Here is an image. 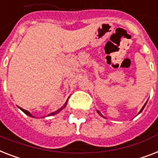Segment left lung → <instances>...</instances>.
<instances>
[{
  "label": "left lung",
  "mask_w": 158,
  "mask_h": 158,
  "mask_svg": "<svg viewBox=\"0 0 158 158\" xmlns=\"http://www.w3.org/2000/svg\"><path fill=\"white\" fill-rule=\"evenodd\" d=\"M145 105H146V103H145L144 105H143V108H142V109H141V110H140V112H139V113H141V112H142V111H143V108H144ZM97 112H98V113H99V114H100V113H99V111H97ZM100 115H101V114H100Z\"/></svg>",
  "instance_id": "1"
}]
</instances>
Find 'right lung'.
I'll list each match as a JSON object with an SVG mask.
<instances>
[{"label":"right lung","instance_id":"right-lung-1","mask_svg":"<svg viewBox=\"0 0 158 158\" xmlns=\"http://www.w3.org/2000/svg\"><path fill=\"white\" fill-rule=\"evenodd\" d=\"M67 102H68V101H67ZM67 102H66V103H65V104H64V107H63V108H60V109H59V110H58V111H56V112H55V113H50V114H51V115H54V114H56V113H59V112H60V111H61L62 109H63V108H64V107H65V106H66ZM20 109H21V110H22L23 112V113H26V114H27V115H28V116H30V117H33V116H32V115H31V113H29L28 111L24 110V109H23V108H20Z\"/></svg>","mask_w":158,"mask_h":158}]
</instances>
